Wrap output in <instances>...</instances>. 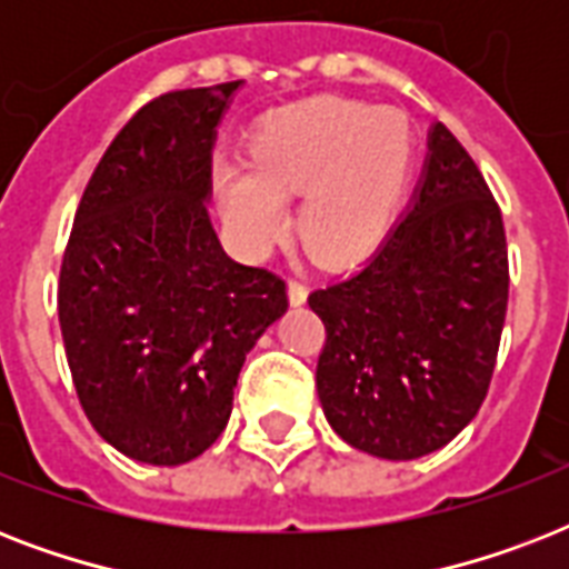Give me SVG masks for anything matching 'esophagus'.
Instances as JSON below:
<instances>
[{"label": "esophagus", "mask_w": 569, "mask_h": 569, "mask_svg": "<svg viewBox=\"0 0 569 569\" xmlns=\"http://www.w3.org/2000/svg\"><path fill=\"white\" fill-rule=\"evenodd\" d=\"M289 301H292L295 307H301V303L307 301V283H303V280H298V277H292V280H289Z\"/></svg>", "instance_id": "obj_1"}]
</instances>
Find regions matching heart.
Returning <instances> with one entry per match:
<instances>
[{
    "label": "heart",
    "mask_w": 569,
    "mask_h": 569,
    "mask_svg": "<svg viewBox=\"0 0 569 569\" xmlns=\"http://www.w3.org/2000/svg\"><path fill=\"white\" fill-rule=\"evenodd\" d=\"M248 162L223 164L218 189L227 227L244 250H266L289 223L283 197H298V236L321 262H355L392 223L410 164V127L398 109L316 100L259 129Z\"/></svg>",
    "instance_id": "1"
}]
</instances>
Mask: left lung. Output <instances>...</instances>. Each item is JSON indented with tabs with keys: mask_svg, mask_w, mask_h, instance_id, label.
<instances>
[{
	"mask_svg": "<svg viewBox=\"0 0 569 569\" xmlns=\"http://www.w3.org/2000/svg\"><path fill=\"white\" fill-rule=\"evenodd\" d=\"M310 307L328 333L316 389L348 446L413 460L476 419L508 310V241L478 164L442 123L401 223Z\"/></svg>",
	"mask_w": 569,
	"mask_h": 569,
	"instance_id": "1",
	"label": "left lung"
}]
</instances>
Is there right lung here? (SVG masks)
Listing matches in <instances>:
<instances>
[{"label":"right lung","mask_w":569,"mask_h":569,"mask_svg":"<svg viewBox=\"0 0 569 569\" xmlns=\"http://www.w3.org/2000/svg\"><path fill=\"white\" fill-rule=\"evenodd\" d=\"M239 82L156 97L129 118L76 209L58 321L76 396L127 458L180 467L227 428L286 280L223 253L206 200L214 127Z\"/></svg>","instance_id":"1"}]
</instances>
